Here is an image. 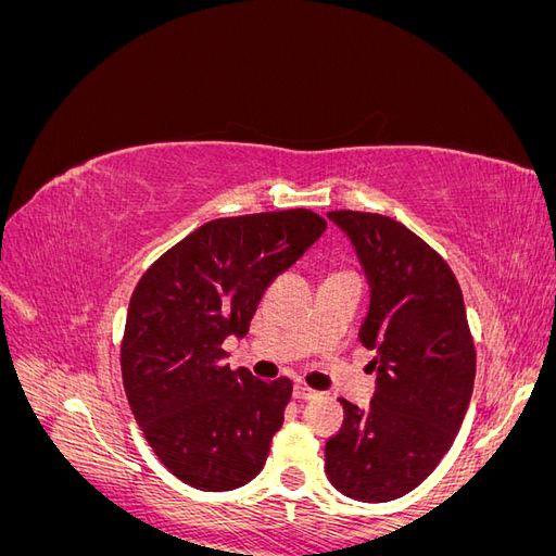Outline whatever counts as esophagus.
Returning a JSON list of instances; mask_svg holds the SVG:
<instances>
[{
  "mask_svg": "<svg viewBox=\"0 0 556 556\" xmlns=\"http://www.w3.org/2000/svg\"><path fill=\"white\" fill-rule=\"evenodd\" d=\"M292 396H294V399H301V401H306V399H315L317 392L311 390V387H306V384H294Z\"/></svg>",
  "mask_w": 556,
  "mask_h": 556,
  "instance_id": "obj_1",
  "label": "esophagus"
}]
</instances>
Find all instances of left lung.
Instances as JSON below:
<instances>
[{
	"label": "left lung",
	"mask_w": 556,
	"mask_h": 556,
	"mask_svg": "<svg viewBox=\"0 0 556 556\" xmlns=\"http://www.w3.org/2000/svg\"><path fill=\"white\" fill-rule=\"evenodd\" d=\"M371 285L359 329L376 350V394L366 410L339 399L345 419L325 447L341 494L384 503L413 492L452 447L473 392L476 345L447 262L408 227L378 213L331 211Z\"/></svg>",
	"instance_id": "8db88e82"
}]
</instances>
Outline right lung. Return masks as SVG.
Masks as SVG:
<instances>
[{
  "instance_id": "add662e5",
  "label": "right lung",
  "mask_w": 556,
  "mask_h": 556,
  "mask_svg": "<svg viewBox=\"0 0 556 556\" xmlns=\"http://www.w3.org/2000/svg\"><path fill=\"white\" fill-rule=\"evenodd\" d=\"M308 208L220 217L169 248L141 276L121 345L129 408L157 459L201 492L250 482L282 427L292 382L225 364L262 294L323 237Z\"/></svg>"
}]
</instances>
